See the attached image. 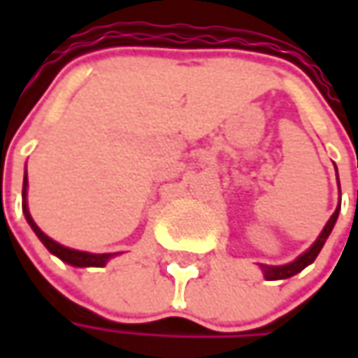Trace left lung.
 <instances>
[{"instance_id": "obj_1", "label": "left lung", "mask_w": 358, "mask_h": 358, "mask_svg": "<svg viewBox=\"0 0 358 358\" xmlns=\"http://www.w3.org/2000/svg\"><path fill=\"white\" fill-rule=\"evenodd\" d=\"M335 169H337V167H335ZM337 179H338V175H337ZM338 191H341V185H338ZM338 211H341V203H338V207L335 209V213L331 215V219L327 221V225H324V229L321 231V235L317 237V241L310 245L305 253L299 255L293 263H287V265H261V271H263L265 279H267V281L289 279V277H293V275H296V273H301L305 267H309L310 263L317 259V255L321 253L324 241L329 239L331 231H333V227H335V223H337V219H338Z\"/></svg>"}]
</instances>
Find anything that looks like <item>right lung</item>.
<instances>
[{"mask_svg": "<svg viewBox=\"0 0 358 358\" xmlns=\"http://www.w3.org/2000/svg\"><path fill=\"white\" fill-rule=\"evenodd\" d=\"M23 203H21V207H23V215H25V219H27V223H29V227L34 229V233L39 237V241L48 247L49 253H53L55 257H59L62 261L65 263H69V265H73V267H103L105 263L111 259V257H115L117 253H87V251H77V249H69V247H63L59 243H55V241L48 237L41 229L35 225V221L31 219V215H29V209H27V173H25V177H23Z\"/></svg>", "mask_w": 358, "mask_h": 358, "instance_id": "1", "label": "right lung"}]
</instances>
